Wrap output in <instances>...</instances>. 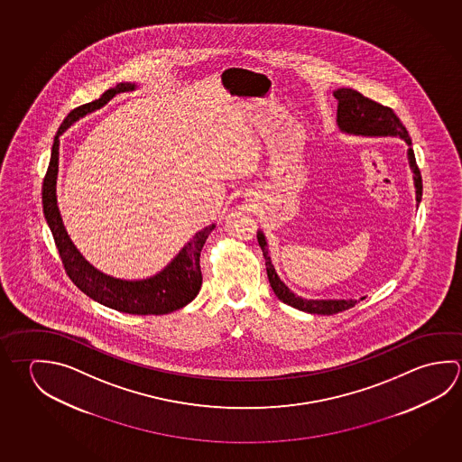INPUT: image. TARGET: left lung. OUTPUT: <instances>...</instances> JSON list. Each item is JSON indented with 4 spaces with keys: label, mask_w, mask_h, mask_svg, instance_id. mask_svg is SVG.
Returning a JSON list of instances; mask_svg holds the SVG:
<instances>
[{
    "label": "left lung",
    "mask_w": 462,
    "mask_h": 462,
    "mask_svg": "<svg viewBox=\"0 0 462 462\" xmlns=\"http://www.w3.org/2000/svg\"><path fill=\"white\" fill-rule=\"evenodd\" d=\"M334 97L337 98V128L342 133L356 134V136H397L404 139L407 149V159L409 167L413 173V187H415V199L417 206L421 201V175L415 155L412 151V141L409 138V133L405 130L404 125L397 118L396 114L389 106H381L374 100L362 96L360 92L354 89L340 88L334 92ZM258 243L266 259L267 279L274 291L275 297L291 305V307L307 311L311 315H334L348 308L356 307L358 300H313L303 299L295 295L293 291L281 281V277L275 273L274 264L267 251V242L264 234L258 230ZM362 297L360 300H364Z\"/></svg>",
    "instance_id": "1"
}]
</instances>
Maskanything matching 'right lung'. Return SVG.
<instances>
[{
  "instance_id": "obj_1",
  "label": "right lung",
  "mask_w": 462,
  "mask_h": 462,
  "mask_svg": "<svg viewBox=\"0 0 462 462\" xmlns=\"http://www.w3.org/2000/svg\"><path fill=\"white\" fill-rule=\"evenodd\" d=\"M138 88L134 82H120L114 89H108L102 94V97L86 104V106L74 108L68 115L65 122L61 123L58 130L51 157H50L49 171L43 180L42 188V204L43 214L49 224L51 235L55 238L58 253L63 261L66 274L73 281L74 285L84 291L88 297L96 300L98 303L108 308H114L123 313L130 315H167L175 310L187 307L189 301L195 300L199 293L203 275L199 267V256L203 250L204 243L216 224H211L189 240L180 250L179 254L171 259L161 273L151 275L147 279L138 281H126L116 279L112 275L100 273L97 267L92 266L88 259L84 258L81 251L74 246L69 235L66 232L65 224L61 219V214L58 209L57 201V179H58V157H60V136L65 133L73 123L78 122L82 116L106 106L116 94L130 92Z\"/></svg>"
}]
</instances>
